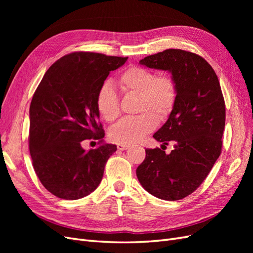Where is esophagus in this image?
Instances as JSON below:
<instances>
[{
	"instance_id": "34e87169",
	"label": "esophagus",
	"mask_w": 253,
	"mask_h": 253,
	"mask_svg": "<svg viewBox=\"0 0 253 253\" xmlns=\"http://www.w3.org/2000/svg\"><path fill=\"white\" fill-rule=\"evenodd\" d=\"M129 145L128 144H122V143H118L117 144V149L119 151H125V150H127Z\"/></svg>"
}]
</instances>
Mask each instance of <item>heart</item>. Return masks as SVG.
I'll return each mask as SVG.
<instances>
[{
  "label": "heart",
  "mask_w": 253,
  "mask_h": 253,
  "mask_svg": "<svg viewBox=\"0 0 253 253\" xmlns=\"http://www.w3.org/2000/svg\"><path fill=\"white\" fill-rule=\"evenodd\" d=\"M120 89L125 94L138 95L136 117L120 120L110 129V139L122 144H134L143 139L145 135L154 131L158 119L170 116L177 100V87L170 76H157L141 66H128L117 78ZM96 105L106 121H114L120 114L116 91L109 82L99 87Z\"/></svg>",
  "instance_id": "b5f03b06"
}]
</instances>
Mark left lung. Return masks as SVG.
<instances>
[{
  "mask_svg": "<svg viewBox=\"0 0 253 253\" xmlns=\"http://www.w3.org/2000/svg\"><path fill=\"white\" fill-rule=\"evenodd\" d=\"M139 63L170 72L177 100L166 124L153 135L164 147L172 141L173 150L170 154L159 148L145 150L137 178L150 194L178 201L202 185L220 155L226 119L223 93L212 66L196 53L170 48Z\"/></svg>",
  "mask_w": 253,
  "mask_h": 253,
  "instance_id": "obj_1",
  "label": "left lung"
}]
</instances>
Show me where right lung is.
<instances>
[{
  "instance_id": "1",
  "label": "right lung",
  "mask_w": 253,
  "mask_h": 253,
  "mask_svg": "<svg viewBox=\"0 0 253 253\" xmlns=\"http://www.w3.org/2000/svg\"><path fill=\"white\" fill-rule=\"evenodd\" d=\"M126 60L88 51L68 53L48 68L37 87L29 108V152L37 176L55 196L79 200L100 183L117 147L102 143L85 151L81 142H102L97 91L110 72Z\"/></svg>"
}]
</instances>
